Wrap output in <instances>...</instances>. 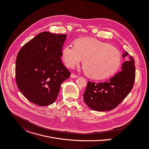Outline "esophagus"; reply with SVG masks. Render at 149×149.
Returning <instances> with one entry per match:
<instances>
[{
	"instance_id": "1",
	"label": "esophagus",
	"mask_w": 149,
	"mask_h": 149,
	"mask_svg": "<svg viewBox=\"0 0 149 149\" xmlns=\"http://www.w3.org/2000/svg\"><path fill=\"white\" fill-rule=\"evenodd\" d=\"M71 77L72 78H78V76L75 75V74H73V73H72L71 75Z\"/></svg>"
}]
</instances>
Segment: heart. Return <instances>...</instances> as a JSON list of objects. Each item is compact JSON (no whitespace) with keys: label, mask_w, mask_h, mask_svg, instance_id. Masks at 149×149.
Instances as JSON below:
<instances>
[{"label":"heart","mask_w":149,"mask_h":149,"mask_svg":"<svg viewBox=\"0 0 149 149\" xmlns=\"http://www.w3.org/2000/svg\"><path fill=\"white\" fill-rule=\"evenodd\" d=\"M62 58L69 68H73L83 60V66L86 75L96 79H104L115 74L122 59L120 53L116 48L90 37L77 39L74 47L65 46Z\"/></svg>","instance_id":"heart-1"}]
</instances>
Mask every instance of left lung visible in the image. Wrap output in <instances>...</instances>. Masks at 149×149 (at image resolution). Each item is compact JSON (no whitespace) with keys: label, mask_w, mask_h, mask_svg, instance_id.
Returning a JSON list of instances; mask_svg holds the SVG:
<instances>
[{"label":"left lung","mask_w":149,"mask_h":149,"mask_svg":"<svg viewBox=\"0 0 149 149\" xmlns=\"http://www.w3.org/2000/svg\"><path fill=\"white\" fill-rule=\"evenodd\" d=\"M128 55L126 52L123 57ZM135 61L132 56L125 61L122 70L106 81H88L84 100L91 109L97 111H111L118 106L131 91L136 78Z\"/></svg>","instance_id":"left-lung-1"}]
</instances>
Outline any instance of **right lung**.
I'll list each match as a JSON object with an SVG mask.
<instances>
[{
  "label": "right lung",
  "instance_id": "add662e5",
  "mask_svg": "<svg viewBox=\"0 0 149 149\" xmlns=\"http://www.w3.org/2000/svg\"><path fill=\"white\" fill-rule=\"evenodd\" d=\"M66 38L65 34L42 32L25 43L18 53L17 86L26 99L37 105L54 103L61 84L71 75L61 59Z\"/></svg>",
  "mask_w": 149,
  "mask_h": 149
}]
</instances>
